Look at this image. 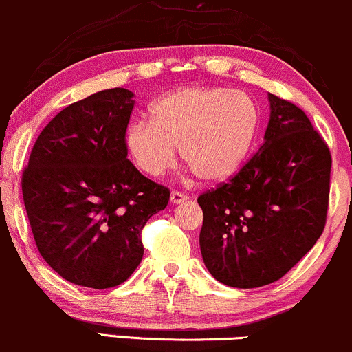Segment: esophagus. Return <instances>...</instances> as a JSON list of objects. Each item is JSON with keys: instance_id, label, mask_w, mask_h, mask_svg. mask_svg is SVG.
Wrapping results in <instances>:
<instances>
[{"instance_id": "esophagus-1", "label": "esophagus", "mask_w": 352, "mask_h": 352, "mask_svg": "<svg viewBox=\"0 0 352 352\" xmlns=\"http://www.w3.org/2000/svg\"><path fill=\"white\" fill-rule=\"evenodd\" d=\"M188 197L185 193L182 192H177V190H173V192L170 193V201L173 203V205H180V203L187 201Z\"/></svg>"}]
</instances>
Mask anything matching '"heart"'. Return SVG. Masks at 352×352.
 Listing matches in <instances>:
<instances>
[{
  "mask_svg": "<svg viewBox=\"0 0 352 352\" xmlns=\"http://www.w3.org/2000/svg\"><path fill=\"white\" fill-rule=\"evenodd\" d=\"M261 111L248 93L192 87L162 96L151 120L131 121L124 144L135 167L160 177L182 159L205 182H223L243 165L256 142Z\"/></svg>",
  "mask_w": 352,
  "mask_h": 352,
  "instance_id": "b5f03b06",
  "label": "heart"
}]
</instances>
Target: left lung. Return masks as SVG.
<instances>
[{
    "instance_id": "left-lung-1",
    "label": "left lung",
    "mask_w": 352,
    "mask_h": 352,
    "mask_svg": "<svg viewBox=\"0 0 352 352\" xmlns=\"http://www.w3.org/2000/svg\"><path fill=\"white\" fill-rule=\"evenodd\" d=\"M264 144L217 188L203 192L200 249L217 280L256 289L282 278L326 224L331 152L297 104L269 93Z\"/></svg>"
}]
</instances>
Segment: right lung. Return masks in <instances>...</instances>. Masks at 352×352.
<instances>
[{
  "label": "right lung",
  "mask_w": 352,
  "mask_h": 352,
  "mask_svg": "<svg viewBox=\"0 0 352 352\" xmlns=\"http://www.w3.org/2000/svg\"><path fill=\"white\" fill-rule=\"evenodd\" d=\"M111 88L63 108L42 129L23 172V198L44 261L75 285L111 289L141 264L142 230L170 190L128 159L134 101Z\"/></svg>",
  "instance_id": "add662e5"
}]
</instances>
